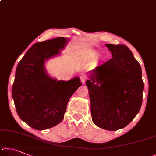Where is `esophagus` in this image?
<instances>
[{"instance_id":"1","label":"esophagus","mask_w":156,"mask_h":156,"mask_svg":"<svg viewBox=\"0 0 156 156\" xmlns=\"http://www.w3.org/2000/svg\"><path fill=\"white\" fill-rule=\"evenodd\" d=\"M86 80H87V76H86V75H82L81 76V82H82V83H83V84L85 83Z\"/></svg>"}]
</instances>
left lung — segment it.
I'll return each mask as SVG.
<instances>
[{
	"label": "left lung",
	"mask_w": 156,
	"mask_h": 156,
	"mask_svg": "<svg viewBox=\"0 0 156 156\" xmlns=\"http://www.w3.org/2000/svg\"><path fill=\"white\" fill-rule=\"evenodd\" d=\"M105 45L112 57L92 71L86 85L92 121L103 129L116 131L126 127L140 111L144 83L140 65L127 46Z\"/></svg>",
	"instance_id": "left-lung-1"
}]
</instances>
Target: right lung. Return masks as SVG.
Segmentation results:
<instances>
[{
	"label": "right lung",
	"instance_id": "right-lung-1",
	"mask_svg": "<svg viewBox=\"0 0 156 156\" xmlns=\"http://www.w3.org/2000/svg\"><path fill=\"white\" fill-rule=\"evenodd\" d=\"M66 42L61 37L34 44L16 68L12 86L16 112L35 129H46L61 122L70 97L82 85L78 77L57 81L44 70L46 60L59 53Z\"/></svg>",
	"mask_w": 156,
	"mask_h": 156
}]
</instances>
